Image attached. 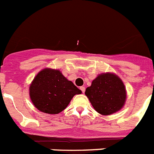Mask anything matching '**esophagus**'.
I'll use <instances>...</instances> for the list:
<instances>
[{"mask_svg":"<svg viewBox=\"0 0 154 154\" xmlns=\"http://www.w3.org/2000/svg\"><path fill=\"white\" fill-rule=\"evenodd\" d=\"M80 90H81L82 93H84V92H85V87H80Z\"/></svg>","mask_w":154,"mask_h":154,"instance_id":"esophagus-1","label":"esophagus"}]
</instances>
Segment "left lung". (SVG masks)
<instances>
[{
	"instance_id": "8db88e82",
	"label": "left lung",
	"mask_w": 154,
	"mask_h": 154,
	"mask_svg": "<svg viewBox=\"0 0 154 154\" xmlns=\"http://www.w3.org/2000/svg\"><path fill=\"white\" fill-rule=\"evenodd\" d=\"M85 94L97 112L104 116L120 110L125 103V85L118 76L102 74L93 80Z\"/></svg>"
}]
</instances>
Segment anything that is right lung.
<instances>
[{
  "label": "right lung",
  "instance_id": "1",
  "mask_svg": "<svg viewBox=\"0 0 154 154\" xmlns=\"http://www.w3.org/2000/svg\"><path fill=\"white\" fill-rule=\"evenodd\" d=\"M81 93L60 70L47 68L35 76L29 87L30 98L34 106L48 114L62 112L74 95Z\"/></svg>",
  "mask_w": 154,
  "mask_h": 154
}]
</instances>
